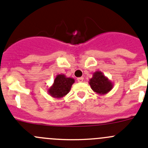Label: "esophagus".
Wrapping results in <instances>:
<instances>
[{"label": "esophagus", "instance_id": "obj_1", "mask_svg": "<svg viewBox=\"0 0 148 148\" xmlns=\"http://www.w3.org/2000/svg\"><path fill=\"white\" fill-rule=\"evenodd\" d=\"M83 79H84L83 77H79V78H77V81L79 82H82V81H83Z\"/></svg>", "mask_w": 148, "mask_h": 148}]
</instances>
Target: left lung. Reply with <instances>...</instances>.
I'll list each match as a JSON object with an SVG mask.
<instances>
[{
  "mask_svg": "<svg viewBox=\"0 0 148 148\" xmlns=\"http://www.w3.org/2000/svg\"><path fill=\"white\" fill-rule=\"evenodd\" d=\"M91 89L99 95L108 93L113 88V83L100 71L93 73V77L89 80Z\"/></svg>",
  "mask_w": 148,
  "mask_h": 148,
  "instance_id": "8db88e82",
  "label": "left lung"
}]
</instances>
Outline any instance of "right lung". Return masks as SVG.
I'll return each instance as SVG.
<instances>
[{
	"label": "right lung",
	"mask_w": 148,
	"mask_h": 148,
	"mask_svg": "<svg viewBox=\"0 0 148 148\" xmlns=\"http://www.w3.org/2000/svg\"><path fill=\"white\" fill-rule=\"evenodd\" d=\"M74 82V79L67 77L65 74H58L52 85L48 89V93L55 99H61L69 93Z\"/></svg>",
	"instance_id": "right-lung-1"
}]
</instances>
